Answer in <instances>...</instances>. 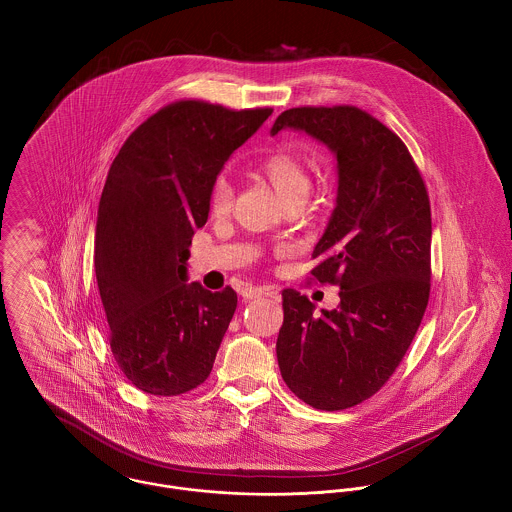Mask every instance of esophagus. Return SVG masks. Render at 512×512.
I'll list each match as a JSON object with an SVG mask.
<instances>
[{
    "label": "esophagus",
    "instance_id": "34e87169",
    "mask_svg": "<svg viewBox=\"0 0 512 512\" xmlns=\"http://www.w3.org/2000/svg\"><path fill=\"white\" fill-rule=\"evenodd\" d=\"M262 295H272V292H268V290H264V288H256V286H254V288L250 286V288H244V290H242V297H244V299H256V297H262Z\"/></svg>",
    "mask_w": 512,
    "mask_h": 512
}]
</instances>
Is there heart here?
<instances>
[{
  "label": "heart",
  "mask_w": 512,
  "mask_h": 512,
  "mask_svg": "<svg viewBox=\"0 0 512 512\" xmlns=\"http://www.w3.org/2000/svg\"><path fill=\"white\" fill-rule=\"evenodd\" d=\"M260 171L266 175V179L274 185V189L280 193V197L286 201V205L303 203L311 191V177L305 167V163L286 149L274 151L266 155L260 163ZM234 191L228 179L219 177L213 183L209 207L215 217H224L232 209Z\"/></svg>",
  "instance_id": "heart-1"
}]
</instances>
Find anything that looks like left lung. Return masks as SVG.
Listing matches in <instances>:
<instances>
[{"label": "left lung", "instance_id": "8db88e82", "mask_svg": "<svg viewBox=\"0 0 512 512\" xmlns=\"http://www.w3.org/2000/svg\"><path fill=\"white\" fill-rule=\"evenodd\" d=\"M303 130L335 151L337 207L311 258V282L339 286L321 309L282 292L276 353L284 382L305 404L337 412L376 394L402 363L430 299L432 209L406 144L357 106H299L272 128Z\"/></svg>", "mask_w": 512, "mask_h": 512}]
</instances>
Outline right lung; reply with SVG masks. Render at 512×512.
Returning a JSON list of instances; mask_svg holds the SVG:
<instances>
[{"label":"right lung","instance_id":"1","mask_svg":"<svg viewBox=\"0 0 512 512\" xmlns=\"http://www.w3.org/2000/svg\"><path fill=\"white\" fill-rule=\"evenodd\" d=\"M272 112L177 100L140 124L110 165L94 270L112 355L147 394H185L213 370L238 297L185 282L189 246L224 161Z\"/></svg>","mask_w":512,"mask_h":512}]
</instances>
